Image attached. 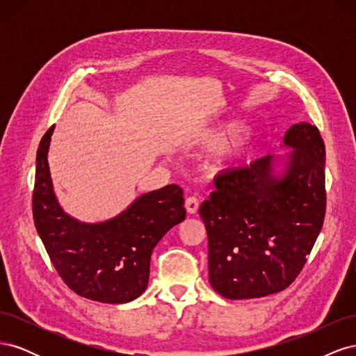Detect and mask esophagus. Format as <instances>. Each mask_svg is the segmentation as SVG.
<instances>
[{
    "instance_id": "esophagus-1",
    "label": "esophagus",
    "mask_w": 356,
    "mask_h": 356,
    "mask_svg": "<svg viewBox=\"0 0 356 356\" xmlns=\"http://www.w3.org/2000/svg\"><path fill=\"white\" fill-rule=\"evenodd\" d=\"M186 209L190 215L196 213L197 209H199V199L195 197V196H190L186 199Z\"/></svg>"
}]
</instances>
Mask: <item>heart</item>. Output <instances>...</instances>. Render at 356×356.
<instances>
[{
  "label": "heart",
  "mask_w": 356,
  "mask_h": 356,
  "mask_svg": "<svg viewBox=\"0 0 356 356\" xmlns=\"http://www.w3.org/2000/svg\"><path fill=\"white\" fill-rule=\"evenodd\" d=\"M241 131H242V124L239 122H224L218 126L212 127L211 131H208L203 135L202 144L208 149H213V152H222V149H225L222 154L213 161V166L217 169L232 163V160L241 153V149L245 144V138L238 139L233 145L228 147L236 138L239 136Z\"/></svg>",
  "instance_id": "obj_1"
}]
</instances>
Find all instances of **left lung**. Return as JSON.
Wrapping results in <instances>:
<instances>
[{"label": "left lung", "mask_w": 356, "mask_h": 356, "mask_svg": "<svg viewBox=\"0 0 356 356\" xmlns=\"http://www.w3.org/2000/svg\"><path fill=\"white\" fill-rule=\"evenodd\" d=\"M284 147L291 148L285 156H266L221 174L217 190L200 204L209 282L229 300L289 286L324 224L325 145L318 127L293 124Z\"/></svg>", "instance_id": "1"}]
</instances>
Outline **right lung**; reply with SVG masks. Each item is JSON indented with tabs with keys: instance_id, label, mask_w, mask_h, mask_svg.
Returning a JSON list of instances; mask_svg holds the SVG:
<instances>
[{
	"instance_id": "obj_1",
	"label": "right lung",
	"mask_w": 356,
	"mask_h": 356,
	"mask_svg": "<svg viewBox=\"0 0 356 356\" xmlns=\"http://www.w3.org/2000/svg\"><path fill=\"white\" fill-rule=\"evenodd\" d=\"M55 131L37 152L32 212L40 238L58 273L74 293L101 303H129L141 296L149 277V258L159 241L184 221V197L177 184L145 193L102 222H81L58 202L49 169Z\"/></svg>"
}]
</instances>
